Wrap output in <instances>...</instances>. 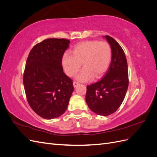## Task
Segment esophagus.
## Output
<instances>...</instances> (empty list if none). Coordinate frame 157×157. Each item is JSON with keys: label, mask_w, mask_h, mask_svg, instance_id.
<instances>
[{"label": "esophagus", "mask_w": 157, "mask_h": 157, "mask_svg": "<svg viewBox=\"0 0 157 157\" xmlns=\"http://www.w3.org/2000/svg\"><path fill=\"white\" fill-rule=\"evenodd\" d=\"M78 84V82H77V81H74V82H73V86H74V87L77 86Z\"/></svg>", "instance_id": "esophagus-1"}]
</instances>
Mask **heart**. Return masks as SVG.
I'll use <instances>...</instances> for the list:
<instances>
[{
  "instance_id": "1",
  "label": "heart",
  "mask_w": 157,
  "mask_h": 157,
  "mask_svg": "<svg viewBox=\"0 0 157 157\" xmlns=\"http://www.w3.org/2000/svg\"><path fill=\"white\" fill-rule=\"evenodd\" d=\"M112 58L111 47L105 41L88 40L76 45L72 55L64 53L61 58V64L65 73L73 77L79 70L81 63L82 71L76 79L86 82L94 78H98L105 73Z\"/></svg>"
}]
</instances>
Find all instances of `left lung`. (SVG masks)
I'll return each instance as SVG.
<instances>
[{"mask_svg": "<svg viewBox=\"0 0 157 157\" xmlns=\"http://www.w3.org/2000/svg\"><path fill=\"white\" fill-rule=\"evenodd\" d=\"M103 37L111 47L110 66L101 80L87 86L86 102L94 113L106 117L115 113L124 100L128 87V72L121 46L110 36Z\"/></svg>", "mask_w": 157, "mask_h": 157, "instance_id": "8db88e82", "label": "left lung"}]
</instances>
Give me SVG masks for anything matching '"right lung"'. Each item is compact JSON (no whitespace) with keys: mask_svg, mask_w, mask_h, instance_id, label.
Returning <instances> with one entry per match:
<instances>
[{"mask_svg":"<svg viewBox=\"0 0 157 157\" xmlns=\"http://www.w3.org/2000/svg\"><path fill=\"white\" fill-rule=\"evenodd\" d=\"M69 43L63 39H46L28 56L23 78L26 97L33 110L45 119L62 115L73 92L72 80L61 65Z\"/></svg>","mask_w":157,"mask_h":157,"instance_id":"obj_1","label":"right lung"}]
</instances>
